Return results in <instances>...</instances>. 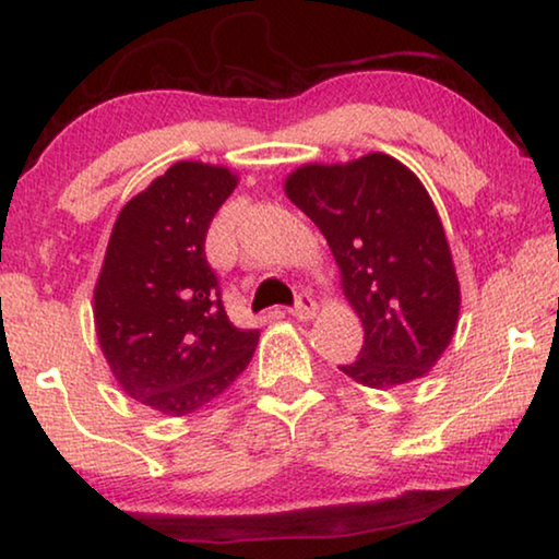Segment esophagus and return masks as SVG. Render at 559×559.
I'll return each instance as SVG.
<instances>
[{
  "mask_svg": "<svg viewBox=\"0 0 559 559\" xmlns=\"http://www.w3.org/2000/svg\"><path fill=\"white\" fill-rule=\"evenodd\" d=\"M316 311H318V304L308 294H298L294 308H290V313H294L298 321H311Z\"/></svg>",
  "mask_w": 559,
  "mask_h": 559,
  "instance_id": "34e87169",
  "label": "esophagus"
}]
</instances>
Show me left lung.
<instances>
[{
	"mask_svg": "<svg viewBox=\"0 0 559 559\" xmlns=\"http://www.w3.org/2000/svg\"><path fill=\"white\" fill-rule=\"evenodd\" d=\"M286 197L321 228L366 338L341 370L368 388L423 378L453 341L460 283L432 199L388 154L306 164Z\"/></svg>",
	"mask_w": 559,
	"mask_h": 559,
	"instance_id": "1",
	"label": "left lung"
}]
</instances>
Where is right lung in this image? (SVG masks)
I'll return each mask as SVG.
<instances>
[{"label": "right lung", "mask_w": 559, "mask_h": 559, "mask_svg": "<svg viewBox=\"0 0 559 559\" xmlns=\"http://www.w3.org/2000/svg\"><path fill=\"white\" fill-rule=\"evenodd\" d=\"M236 183L226 166L176 162L119 211L96 278V338L114 378L171 418L216 401L259 343L228 321L203 251Z\"/></svg>", "instance_id": "right-lung-1"}]
</instances>
